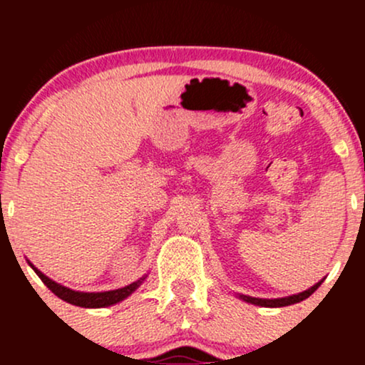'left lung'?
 <instances>
[{
	"label": "left lung",
	"instance_id": "left-lung-1",
	"mask_svg": "<svg viewBox=\"0 0 365 365\" xmlns=\"http://www.w3.org/2000/svg\"><path fill=\"white\" fill-rule=\"evenodd\" d=\"M319 284L321 282L312 284V287L307 288L305 292L295 293V295H290V297H282V299H257V297H249V295H238V299H242L247 304L259 305V307H287V305L302 302V300L307 299V297H311L312 293L319 288Z\"/></svg>",
	"mask_w": 365,
	"mask_h": 365
}]
</instances>
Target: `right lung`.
I'll list each match as a JSON object with an SVG mask.
<instances>
[{
  "label": "right lung",
  "instance_id": "obj_1",
  "mask_svg": "<svg viewBox=\"0 0 365 365\" xmlns=\"http://www.w3.org/2000/svg\"><path fill=\"white\" fill-rule=\"evenodd\" d=\"M29 264H31V267L36 271V274L43 279V283L54 293V295L60 297V299L65 300V302H68L72 305H78V307H86V309L110 307V305L118 304V302H121V300H125L127 297L132 295V293L135 292L142 283H144V279L148 278V274L142 276L140 279H137V282L130 283L123 288H118V290L78 292V290H72V288H68V287H63L61 283H56L54 279L48 278V276H46L44 273H41V271L37 269V267L31 261H29Z\"/></svg>",
  "mask_w": 365,
  "mask_h": 365
}]
</instances>
